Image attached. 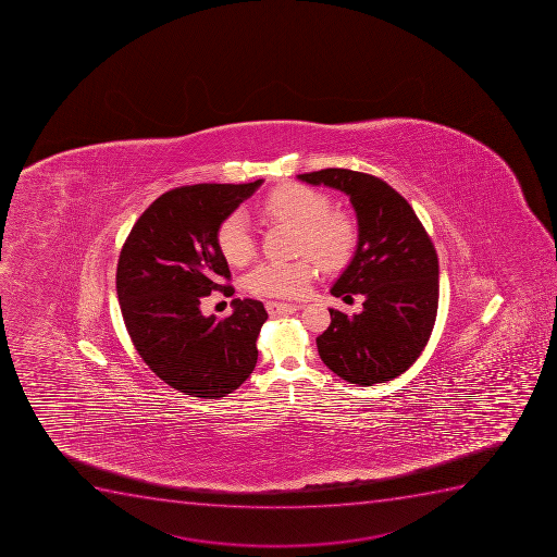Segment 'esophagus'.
<instances>
[{
	"label": "esophagus",
	"mask_w": 557,
	"mask_h": 557,
	"mask_svg": "<svg viewBox=\"0 0 557 557\" xmlns=\"http://www.w3.org/2000/svg\"><path fill=\"white\" fill-rule=\"evenodd\" d=\"M301 309V305L299 304H282V301H269L267 304V310H269V314H287V312H296V310Z\"/></svg>",
	"instance_id": "obj_1"
}]
</instances>
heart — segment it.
<instances>
[{
	"label": "heart",
	"mask_w": 557,
	"mask_h": 557,
	"mask_svg": "<svg viewBox=\"0 0 557 557\" xmlns=\"http://www.w3.org/2000/svg\"><path fill=\"white\" fill-rule=\"evenodd\" d=\"M331 198L315 188L288 183L264 198L263 210L270 218L296 226L298 250L315 259L321 269H342L352 258L358 245V225L352 215L331 209ZM218 245L231 264L248 263L256 250L250 223L242 212H232L221 221ZM310 258L261 263L248 274V288L258 296L298 298L314 277Z\"/></svg>",
	"instance_id": "1"
}]
</instances>
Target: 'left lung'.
Instances as JSON below:
<instances>
[{
    "mask_svg": "<svg viewBox=\"0 0 557 557\" xmlns=\"http://www.w3.org/2000/svg\"><path fill=\"white\" fill-rule=\"evenodd\" d=\"M298 180L347 194L358 218V248L331 293L363 294V312L329 309L331 325L315 339L321 361L354 385L394 380L421 356L434 329L440 301L434 245L407 199L380 177L323 169Z\"/></svg>",
    "mask_w": 557,
    "mask_h": 557,
    "instance_id": "8db88e82",
    "label": "left lung"
}]
</instances>
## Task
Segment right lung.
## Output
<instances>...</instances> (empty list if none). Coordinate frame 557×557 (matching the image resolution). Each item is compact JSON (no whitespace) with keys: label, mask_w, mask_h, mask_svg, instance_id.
<instances>
[{"label":"right lung","mask_w":557,"mask_h":557,"mask_svg":"<svg viewBox=\"0 0 557 557\" xmlns=\"http://www.w3.org/2000/svg\"><path fill=\"white\" fill-rule=\"evenodd\" d=\"M263 180L242 185L201 183L156 199L123 245L116 290L134 347L160 380L187 396L218 399L236 391L258 361L261 301L232 299L225 320L201 314L214 290L234 293L218 245L226 215Z\"/></svg>","instance_id":"obj_1"}]
</instances>
